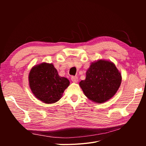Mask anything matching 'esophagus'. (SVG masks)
<instances>
[{
    "mask_svg": "<svg viewBox=\"0 0 146 146\" xmlns=\"http://www.w3.org/2000/svg\"><path fill=\"white\" fill-rule=\"evenodd\" d=\"M71 80L74 83H77L78 81V77L77 76H72L71 77Z\"/></svg>",
    "mask_w": 146,
    "mask_h": 146,
    "instance_id": "34e87169",
    "label": "esophagus"
}]
</instances>
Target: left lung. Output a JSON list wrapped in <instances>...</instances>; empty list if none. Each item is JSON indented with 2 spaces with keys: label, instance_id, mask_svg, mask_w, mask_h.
I'll return each mask as SVG.
<instances>
[{
  "label": "left lung",
  "instance_id": "8db88e82",
  "mask_svg": "<svg viewBox=\"0 0 146 146\" xmlns=\"http://www.w3.org/2000/svg\"><path fill=\"white\" fill-rule=\"evenodd\" d=\"M121 81V74L115 64L100 60L91 64L86 71V79L79 85L88 99L101 104L114 96Z\"/></svg>",
  "mask_w": 146,
  "mask_h": 146
}]
</instances>
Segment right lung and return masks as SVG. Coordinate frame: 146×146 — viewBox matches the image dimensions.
<instances>
[{"instance_id": "1", "label": "right lung", "mask_w": 146, "mask_h": 146, "mask_svg": "<svg viewBox=\"0 0 146 146\" xmlns=\"http://www.w3.org/2000/svg\"><path fill=\"white\" fill-rule=\"evenodd\" d=\"M29 80L35 96L46 104L58 101L70 83L68 79L59 76L54 65L46 63L34 66L30 72Z\"/></svg>"}]
</instances>
